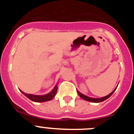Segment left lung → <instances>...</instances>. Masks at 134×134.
I'll return each instance as SVG.
<instances>
[{"label":"left lung","instance_id":"1","mask_svg":"<svg viewBox=\"0 0 134 134\" xmlns=\"http://www.w3.org/2000/svg\"><path fill=\"white\" fill-rule=\"evenodd\" d=\"M115 88L114 90H113V91H112V93H110L109 94H108V95L105 96V97H101V98H91V97H87V96L85 95V94H82L81 93H80L79 91H77V93L78 94H79V95L80 96V97L82 98V99H84V100H87V101H90V102H93V103H100V102H102V101H104L105 100H106V99H108L109 97H110L112 94H113V93H114L115 91L116 90Z\"/></svg>","mask_w":134,"mask_h":134}]
</instances>
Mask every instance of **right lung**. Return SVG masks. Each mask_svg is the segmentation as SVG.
<instances>
[{
	"instance_id": "obj_1",
	"label": "right lung",
	"mask_w": 134,
	"mask_h": 134,
	"mask_svg": "<svg viewBox=\"0 0 134 134\" xmlns=\"http://www.w3.org/2000/svg\"><path fill=\"white\" fill-rule=\"evenodd\" d=\"M57 90H58V86L55 85L54 89L51 91L50 93H48L47 94H44V95H35V94H27L25 93L24 92L21 91V92L23 93L24 95H25L28 99L30 100H33L34 102H46V101H48L50 100L55 97V94L57 93Z\"/></svg>"
}]
</instances>
